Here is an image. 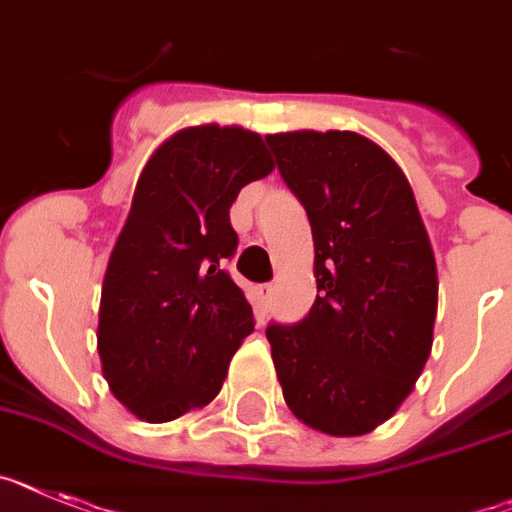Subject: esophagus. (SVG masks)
Returning <instances> with one entry per match:
<instances>
[{"instance_id":"esophagus-1","label":"esophagus","mask_w":512,"mask_h":512,"mask_svg":"<svg viewBox=\"0 0 512 512\" xmlns=\"http://www.w3.org/2000/svg\"><path fill=\"white\" fill-rule=\"evenodd\" d=\"M255 299L262 311L268 309L270 299H273V286H270V283H260V286H255Z\"/></svg>"}]
</instances>
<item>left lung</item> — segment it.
<instances>
[{"label": "left lung", "mask_w": 512, "mask_h": 512, "mask_svg": "<svg viewBox=\"0 0 512 512\" xmlns=\"http://www.w3.org/2000/svg\"><path fill=\"white\" fill-rule=\"evenodd\" d=\"M306 208L317 301L301 322L268 324L283 397L309 428H379L420 379L438 311V273L410 182L353 131L265 136Z\"/></svg>", "instance_id": "8db88e82"}]
</instances>
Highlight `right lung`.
Instances as JSON below:
<instances>
[{
  "label": "right lung",
  "instance_id": "1",
  "mask_svg": "<svg viewBox=\"0 0 512 512\" xmlns=\"http://www.w3.org/2000/svg\"><path fill=\"white\" fill-rule=\"evenodd\" d=\"M262 136L239 126L177 131L146 162L102 281L97 353L136 417L170 422L221 391L255 317L224 262L229 208L273 172Z\"/></svg>",
  "mask_w": 512,
  "mask_h": 512
}]
</instances>
